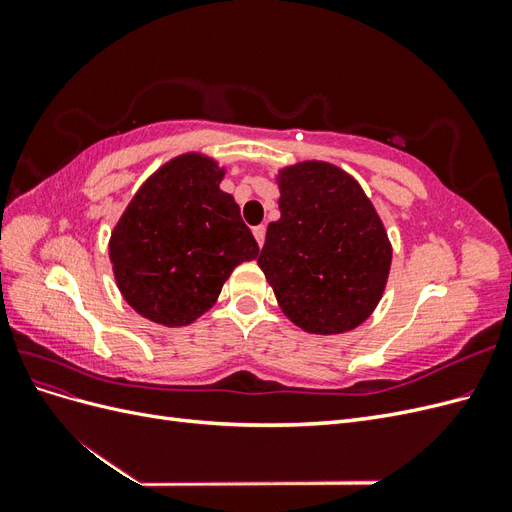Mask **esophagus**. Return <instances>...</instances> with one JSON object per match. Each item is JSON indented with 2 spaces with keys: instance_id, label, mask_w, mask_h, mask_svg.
<instances>
[{
  "instance_id": "obj_1",
  "label": "esophagus",
  "mask_w": 512,
  "mask_h": 512,
  "mask_svg": "<svg viewBox=\"0 0 512 512\" xmlns=\"http://www.w3.org/2000/svg\"><path fill=\"white\" fill-rule=\"evenodd\" d=\"M252 232H254V237H256V241H258V245L262 247V243H265V235H267V228L260 224V226H254V230H252Z\"/></svg>"
}]
</instances>
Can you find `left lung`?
I'll return each mask as SVG.
<instances>
[{
  "instance_id": "8db88e82",
  "label": "left lung",
  "mask_w": 512,
  "mask_h": 512,
  "mask_svg": "<svg viewBox=\"0 0 512 512\" xmlns=\"http://www.w3.org/2000/svg\"><path fill=\"white\" fill-rule=\"evenodd\" d=\"M280 220L258 267L284 314L318 335L350 331L374 312L391 269V243L352 177L327 162L280 173Z\"/></svg>"
}]
</instances>
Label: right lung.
Here are the masks:
<instances>
[{
  "label": "right lung",
  "mask_w": 512,
  "mask_h": 512,
  "mask_svg": "<svg viewBox=\"0 0 512 512\" xmlns=\"http://www.w3.org/2000/svg\"><path fill=\"white\" fill-rule=\"evenodd\" d=\"M224 170L188 153L162 166L111 235L117 286L138 314L190 324L218 299L237 265L258 256V243L239 205L220 190Z\"/></svg>",
  "instance_id": "right-lung-1"
}]
</instances>
